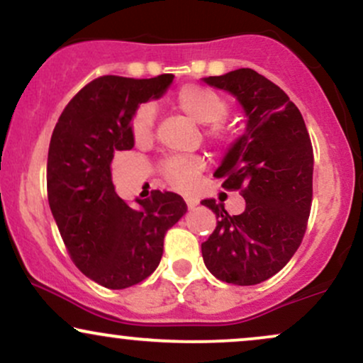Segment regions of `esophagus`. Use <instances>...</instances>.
Returning <instances> with one entry per match:
<instances>
[{"label": "esophagus", "mask_w": 363, "mask_h": 363, "mask_svg": "<svg viewBox=\"0 0 363 363\" xmlns=\"http://www.w3.org/2000/svg\"><path fill=\"white\" fill-rule=\"evenodd\" d=\"M198 203H199V199L194 198V196H187V198H186V205H187V208H189V210H193V208L198 206Z\"/></svg>", "instance_id": "1"}]
</instances>
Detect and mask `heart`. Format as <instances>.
Segmentation results:
<instances>
[{"instance_id": "heart-1", "label": "heart", "mask_w": 363, "mask_h": 363, "mask_svg": "<svg viewBox=\"0 0 363 363\" xmlns=\"http://www.w3.org/2000/svg\"><path fill=\"white\" fill-rule=\"evenodd\" d=\"M176 107L198 124H205L206 135L215 141H227L222 121L228 114V104L215 90L199 85H186L177 91ZM131 135L136 145H150L155 135V109L150 104L141 106L131 119ZM203 170V160L198 157H170L162 162L160 174L169 186L179 191L193 189Z\"/></svg>"}]
</instances>
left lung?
Listing matches in <instances>:
<instances>
[{"label": "left lung", "instance_id": "obj_1", "mask_svg": "<svg viewBox=\"0 0 363 363\" xmlns=\"http://www.w3.org/2000/svg\"><path fill=\"white\" fill-rule=\"evenodd\" d=\"M203 82L234 95L245 114L244 133L213 174L244 196L245 210L230 216L223 203L203 199L216 215L203 261L218 280L257 285L280 272L306 234L314 170L309 133L289 95L251 68Z\"/></svg>", "mask_w": 363, "mask_h": 363}]
</instances>
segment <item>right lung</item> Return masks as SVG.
<instances>
[{"label": "right lung", "instance_id": "1", "mask_svg": "<svg viewBox=\"0 0 363 363\" xmlns=\"http://www.w3.org/2000/svg\"><path fill=\"white\" fill-rule=\"evenodd\" d=\"M172 82L174 74L97 78L69 101L52 131L49 206L77 268L106 289H128L155 272L165 232L187 211L184 199L169 191H153L129 206L111 176L114 153L135 147V112L160 99Z\"/></svg>", "mask_w": 363, "mask_h": 363}]
</instances>
